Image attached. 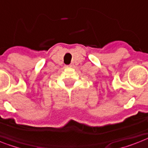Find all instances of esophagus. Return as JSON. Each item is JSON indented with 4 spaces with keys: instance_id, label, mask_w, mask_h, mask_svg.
Instances as JSON below:
<instances>
[{
    "instance_id": "34e87169",
    "label": "esophagus",
    "mask_w": 148,
    "mask_h": 148,
    "mask_svg": "<svg viewBox=\"0 0 148 148\" xmlns=\"http://www.w3.org/2000/svg\"><path fill=\"white\" fill-rule=\"evenodd\" d=\"M70 66H71V65H67V66H66V67H70Z\"/></svg>"
}]
</instances>
